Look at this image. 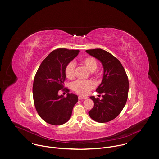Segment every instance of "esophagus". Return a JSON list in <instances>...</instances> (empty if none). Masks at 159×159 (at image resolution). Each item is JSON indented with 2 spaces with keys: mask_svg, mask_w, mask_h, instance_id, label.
<instances>
[{
  "mask_svg": "<svg viewBox=\"0 0 159 159\" xmlns=\"http://www.w3.org/2000/svg\"><path fill=\"white\" fill-rule=\"evenodd\" d=\"M78 98H79V100H84V99H86L87 97H82V96H81V95H79V96L78 97Z\"/></svg>",
  "mask_w": 159,
  "mask_h": 159,
  "instance_id": "1",
  "label": "esophagus"
}]
</instances>
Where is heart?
<instances>
[{
  "label": "heart",
  "mask_w": 159,
  "mask_h": 159,
  "mask_svg": "<svg viewBox=\"0 0 159 159\" xmlns=\"http://www.w3.org/2000/svg\"><path fill=\"white\" fill-rule=\"evenodd\" d=\"M82 64L87 68L90 72H94L97 67L98 64L95 58L92 57H88L82 61ZM75 63L74 61L69 62L65 69V74L67 78L71 79L75 75ZM95 83L92 80H82L77 79L71 84L72 89L80 95H87L89 91L94 89Z\"/></svg>",
  "instance_id": "1"
}]
</instances>
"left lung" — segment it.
I'll list each match as a JSON object with an SVG mask.
<instances>
[{
  "label": "left lung",
  "mask_w": 159,
  "mask_h": 159,
  "mask_svg": "<svg viewBox=\"0 0 159 159\" xmlns=\"http://www.w3.org/2000/svg\"><path fill=\"white\" fill-rule=\"evenodd\" d=\"M86 52L99 60L103 67V79L96 89V92L102 94V98L90 97L94 106L89 115L97 122H108L120 114L126 103L128 77L120 62L109 52L101 48L87 50Z\"/></svg>",
  "instance_id": "obj_1"
}]
</instances>
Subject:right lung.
<instances>
[{"instance_id":"obj_1","label":"right lung","mask_w":159,"mask_h":159,"mask_svg":"<svg viewBox=\"0 0 159 159\" xmlns=\"http://www.w3.org/2000/svg\"><path fill=\"white\" fill-rule=\"evenodd\" d=\"M79 53V50L57 48L53 50L40 65L34 77L33 98L39 116L47 123L60 125L70 118L73 107L78 101L77 95H59L66 80L65 69Z\"/></svg>"}]
</instances>
